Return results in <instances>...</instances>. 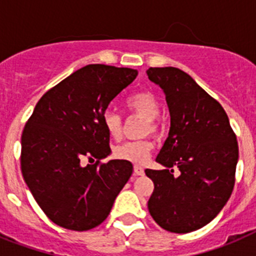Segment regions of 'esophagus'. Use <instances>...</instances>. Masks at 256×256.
I'll list each match as a JSON object with an SVG mask.
<instances>
[{"mask_svg": "<svg viewBox=\"0 0 256 256\" xmlns=\"http://www.w3.org/2000/svg\"><path fill=\"white\" fill-rule=\"evenodd\" d=\"M144 170L141 166H134V176H144Z\"/></svg>", "mask_w": 256, "mask_h": 256, "instance_id": "1", "label": "esophagus"}]
</instances>
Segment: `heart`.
Returning a JSON list of instances; mask_svg holds the SVG:
<instances>
[{
  "label": "heart",
  "instance_id": "b5f03b06",
  "mask_svg": "<svg viewBox=\"0 0 256 256\" xmlns=\"http://www.w3.org/2000/svg\"><path fill=\"white\" fill-rule=\"evenodd\" d=\"M126 105L130 112L146 119L148 124L144 126V133L159 134L162 126L158 123L156 118L160 114V104L155 94L151 92H138L128 97ZM102 124L112 138L118 140L122 136L123 123H122V116L118 112L112 110L104 112ZM151 151H152V144L148 140H142V141H130L119 144L112 150V155L116 159L142 165L148 162Z\"/></svg>",
  "mask_w": 256,
  "mask_h": 256
}]
</instances>
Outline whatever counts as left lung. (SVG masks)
<instances>
[{
	"label": "left lung",
	"instance_id": "obj_1",
	"mask_svg": "<svg viewBox=\"0 0 256 256\" xmlns=\"http://www.w3.org/2000/svg\"><path fill=\"white\" fill-rule=\"evenodd\" d=\"M148 79L165 94L170 130L156 162L148 212L162 228L188 234L206 226L234 191L238 144L224 108L178 68H150ZM180 170L174 176V169Z\"/></svg>",
	"mask_w": 256,
	"mask_h": 256
}]
</instances>
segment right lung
<instances>
[{
    "mask_svg": "<svg viewBox=\"0 0 256 256\" xmlns=\"http://www.w3.org/2000/svg\"><path fill=\"white\" fill-rule=\"evenodd\" d=\"M137 74L130 68L83 66L40 97L26 122L22 177L55 224L72 230L101 224L132 176L130 162H100L112 154L104 112ZM84 158L92 164H83Z\"/></svg>",
    "mask_w": 256,
    "mask_h": 256,
    "instance_id": "add662e5",
    "label": "right lung"
}]
</instances>
